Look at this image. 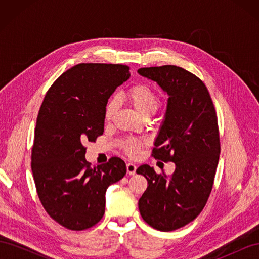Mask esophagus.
<instances>
[{"instance_id": "esophagus-1", "label": "esophagus", "mask_w": 259, "mask_h": 259, "mask_svg": "<svg viewBox=\"0 0 259 259\" xmlns=\"http://www.w3.org/2000/svg\"><path fill=\"white\" fill-rule=\"evenodd\" d=\"M136 165L135 164H133V163H127L126 164V170H127V174H130V175H135V173H136Z\"/></svg>"}]
</instances>
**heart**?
<instances>
[{
  "label": "heart",
  "instance_id": "b5f03b06",
  "mask_svg": "<svg viewBox=\"0 0 259 259\" xmlns=\"http://www.w3.org/2000/svg\"><path fill=\"white\" fill-rule=\"evenodd\" d=\"M126 97L136 108V110L143 115L153 114L161 105V95L153 86L147 83H137L131 86L126 92ZM117 105H119V100L116 97H112L108 101L105 109L106 119H110L114 114ZM143 146V140L133 137L125 138L121 144L122 150L131 158H136L140 153Z\"/></svg>",
  "mask_w": 259,
  "mask_h": 259
}]
</instances>
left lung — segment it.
<instances>
[{
    "label": "left lung",
    "instance_id": "1",
    "mask_svg": "<svg viewBox=\"0 0 259 259\" xmlns=\"http://www.w3.org/2000/svg\"><path fill=\"white\" fill-rule=\"evenodd\" d=\"M138 72L169 95L151 155L176 165L170 176L156 174L147 164L137 168L148 182L138 207L152 228L173 231L199 216L213 189L221 153L217 114L205 84L184 68L165 65Z\"/></svg>",
    "mask_w": 259,
    "mask_h": 259
}]
</instances>
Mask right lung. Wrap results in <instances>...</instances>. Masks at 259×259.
Returning <instances> with one entry per match:
<instances>
[{
  "instance_id": "add662e5",
  "label": "right lung",
  "mask_w": 259,
  "mask_h": 259,
  "mask_svg": "<svg viewBox=\"0 0 259 259\" xmlns=\"http://www.w3.org/2000/svg\"><path fill=\"white\" fill-rule=\"evenodd\" d=\"M120 64H79L55 81L38 110L31 168L44 209L70 230L95 226L105 214L107 188L126 174L112 156L92 167L86 144L104 134L105 109L112 93L130 77Z\"/></svg>"
}]
</instances>
